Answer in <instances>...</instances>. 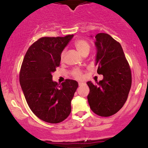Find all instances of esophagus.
<instances>
[{"instance_id":"34e87169","label":"esophagus","mask_w":148,"mask_h":148,"mask_svg":"<svg viewBox=\"0 0 148 148\" xmlns=\"http://www.w3.org/2000/svg\"><path fill=\"white\" fill-rule=\"evenodd\" d=\"M83 84H84V83H82V82H79V86H82Z\"/></svg>"}]
</instances>
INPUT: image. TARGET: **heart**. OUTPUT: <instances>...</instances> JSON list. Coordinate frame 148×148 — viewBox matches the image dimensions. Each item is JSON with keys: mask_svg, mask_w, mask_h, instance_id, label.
Here are the masks:
<instances>
[{"mask_svg": "<svg viewBox=\"0 0 148 148\" xmlns=\"http://www.w3.org/2000/svg\"><path fill=\"white\" fill-rule=\"evenodd\" d=\"M74 46L76 50L83 56L88 55L90 51V44L86 40L79 39L76 40L74 43ZM64 57H65V50H63L60 54V61L63 62ZM71 74L75 79L77 80H82L84 78V72L79 69H73L71 71Z\"/></svg>", "mask_w": 148, "mask_h": 148, "instance_id": "obj_1", "label": "heart"}]
</instances>
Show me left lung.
<instances>
[{
    "instance_id": "obj_1",
    "label": "left lung",
    "mask_w": 148,
    "mask_h": 148,
    "mask_svg": "<svg viewBox=\"0 0 148 148\" xmlns=\"http://www.w3.org/2000/svg\"><path fill=\"white\" fill-rule=\"evenodd\" d=\"M97 73L102 80L96 84L87 82L90 88L88 100L90 108L100 116L116 114L128 98L131 87V71L122 46L110 35L96 36Z\"/></svg>"
}]
</instances>
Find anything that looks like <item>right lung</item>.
<instances>
[{"mask_svg":"<svg viewBox=\"0 0 148 148\" xmlns=\"http://www.w3.org/2000/svg\"><path fill=\"white\" fill-rule=\"evenodd\" d=\"M73 34L64 37H43L28 48L19 73V82L31 110L49 123L63 121L71 111V102L78 87L75 80L61 84L52 79L60 66V54Z\"/></svg>","mask_w":148,"mask_h":148,"instance_id":"right-lung-1","label":"right lung"}]
</instances>
